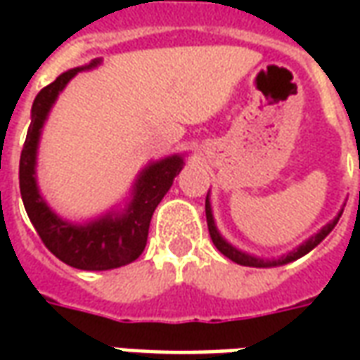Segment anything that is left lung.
Wrapping results in <instances>:
<instances>
[{
    "instance_id": "1",
    "label": "left lung",
    "mask_w": 360,
    "mask_h": 360,
    "mask_svg": "<svg viewBox=\"0 0 360 360\" xmlns=\"http://www.w3.org/2000/svg\"><path fill=\"white\" fill-rule=\"evenodd\" d=\"M359 167H360V160H359ZM341 216V214H340ZM340 216L333 219V221H330L328 226L320 231L318 235H314L312 239H309V241L304 243V245H301L299 249L295 250V252H291V255H287L285 258H281V260H260V258H255L250 257V255H245V252H241V250L233 249L229 243H226L224 239H221V235L218 233V229H216V226H214V218H212V210H210V202H208V198H206V221H208V231H210V237H212V243L216 245V249L224 255V257H227L229 260H233V262H237V264L241 266H252V268H268V266H278V264H287V262H291V260H297V258L304 257L307 252H310V250L316 247L318 243L324 239L326 235L332 231L333 227H335V224H338V219H340Z\"/></svg>"
}]
</instances>
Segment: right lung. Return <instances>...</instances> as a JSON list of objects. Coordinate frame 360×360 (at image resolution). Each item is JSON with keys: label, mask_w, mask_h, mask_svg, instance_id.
Returning <instances> with one entry per match:
<instances>
[{"label": "right lung", "mask_w": 360, "mask_h": 360, "mask_svg": "<svg viewBox=\"0 0 360 360\" xmlns=\"http://www.w3.org/2000/svg\"><path fill=\"white\" fill-rule=\"evenodd\" d=\"M98 63L100 59H94L90 65L77 67L59 75L56 81L38 92L32 103V121L28 127L19 162L20 196L36 233L40 235L51 255L79 270H111L131 264L141 257L148 239L152 214L183 167V160L179 156L165 158L158 164H152L142 172L134 188L133 202L123 216H105L89 226L67 224L46 206L34 179L36 146L40 139V129L51 103L65 89L67 82L79 71L90 69Z\"/></svg>", "instance_id": "1"}]
</instances>
